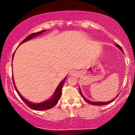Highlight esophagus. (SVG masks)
<instances>
[{"label":"esophagus","mask_w":135,"mask_h":135,"mask_svg":"<svg viewBox=\"0 0 135 135\" xmlns=\"http://www.w3.org/2000/svg\"><path fill=\"white\" fill-rule=\"evenodd\" d=\"M69 74L70 75H72V76H75V75H77V72H76V71L73 70H72L70 71Z\"/></svg>","instance_id":"34e87169"}]
</instances>
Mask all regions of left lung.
I'll list each match as a JSON object with an SVG mask.
<instances>
[{
    "instance_id": "left-lung-1",
    "label": "left lung",
    "mask_w": 135,
    "mask_h": 135,
    "mask_svg": "<svg viewBox=\"0 0 135 135\" xmlns=\"http://www.w3.org/2000/svg\"><path fill=\"white\" fill-rule=\"evenodd\" d=\"M116 46H117V48H119V49H120V50L122 52H123V50H122V47H120V46H119V44H116ZM79 91H80V94H81V96H82V97H83V98H84V100L86 102H87L88 103H90V104L93 105H107V104H108V103H111V102H112L114 100H115L116 98L118 97V95H119V94H117V96H116V97L114 98V99H112V100H110V101H108V102H92V101H90V100H88L87 98H86L84 97V95H83V93H82V92H81V89H80V88H79Z\"/></svg>"
}]
</instances>
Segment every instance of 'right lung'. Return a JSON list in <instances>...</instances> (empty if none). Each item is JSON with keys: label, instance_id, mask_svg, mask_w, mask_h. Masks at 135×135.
<instances>
[{"label": "right lung", "instance_id": "obj_1", "mask_svg": "<svg viewBox=\"0 0 135 135\" xmlns=\"http://www.w3.org/2000/svg\"><path fill=\"white\" fill-rule=\"evenodd\" d=\"M44 32H46V30H42L41 32H37V33H33L32 34H30V35H29L27 37L25 38V39L23 40L21 43H20L19 46H20L21 44H23V43L25 42L30 41V40L32 39V38H33V37H35L36 36H38V35H41V34L44 33ZM15 52V51L13 53L12 60H13L14 58ZM66 77H67V76H66L61 82H60V84H58V86H57L56 88L55 92H54V93L52 94L51 97L49 98V99H47V100H45V101L42 102H41V103H32V102L28 101V100H27V99L25 98L20 93V92L18 91V89H17L16 85H15V80H14L13 75V81L14 84V86H15V89H16L17 93L18 94V95H19L20 97L21 98V100L25 102V103L28 107H30V108H32V109L33 110H48L52 108L57 103H58V100H60V98H61V89H62L63 84H64L65 82Z\"/></svg>", "mask_w": 135, "mask_h": 135}]
</instances>
